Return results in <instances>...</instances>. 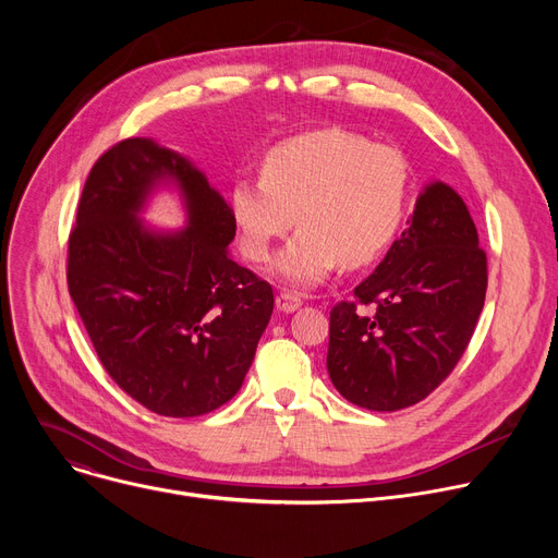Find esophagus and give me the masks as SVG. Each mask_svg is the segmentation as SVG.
Listing matches in <instances>:
<instances>
[{
    "mask_svg": "<svg viewBox=\"0 0 558 558\" xmlns=\"http://www.w3.org/2000/svg\"><path fill=\"white\" fill-rule=\"evenodd\" d=\"M301 305H303L301 299H299L296 294H291V291H280V294L276 296V307H278L280 312H284V314L296 312Z\"/></svg>",
    "mask_w": 558,
    "mask_h": 558,
    "instance_id": "34e87169",
    "label": "esophagus"
}]
</instances>
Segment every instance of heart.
Instances as JSON below:
<instances>
[{"label":"heart","instance_id":"1","mask_svg":"<svg viewBox=\"0 0 558 558\" xmlns=\"http://www.w3.org/2000/svg\"><path fill=\"white\" fill-rule=\"evenodd\" d=\"M409 167L398 149L362 135L324 129L276 144L262 175L242 173L230 187V213L242 253L267 262L276 240L301 230L271 271L289 287L310 289L339 262L364 267L383 253L402 223Z\"/></svg>","mask_w":558,"mask_h":558}]
</instances>
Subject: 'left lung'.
Wrapping results in <instances>:
<instances>
[{"label": "left lung", "instance_id": "1", "mask_svg": "<svg viewBox=\"0 0 558 558\" xmlns=\"http://www.w3.org/2000/svg\"><path fill=\"white\" fill-rule=\"evenodd\" d=\"M486 253L463 198L432 181L356 303L330 312L328 373L335 389L371 412H398L427 398L471 341L486 296Z\"/></svg>", "mask_w": 558, "mask_h": 558}]
</instances>
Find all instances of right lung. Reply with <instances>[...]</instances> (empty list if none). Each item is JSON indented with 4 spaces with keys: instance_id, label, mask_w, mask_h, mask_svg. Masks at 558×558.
<instances>
[{
    "instance_id": "right-lung-1",
    "label": "right lung",
    "mask_w": 558,
    "mask_h": 558,
    "mask_svg": "<svg viewBox=\"0 0 558 558\" xmlns=\"http://www.w3.org/2000/svg\"><path fill=\"white\" fill-rule=\"evenodd\" d=\"M160 189L187 227H149ZM228 201L185 156L151 137L108 149L87 175L70 234L68 287L117 387L151 412L192 418L240 391L274 312V289L228 253Z\"/></svg>"
}]
</instances>
